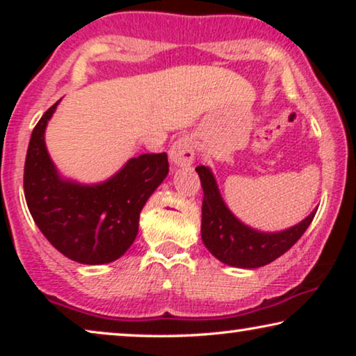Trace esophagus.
I'll return each mask as SVG.
<instances>
[{
  "label": "esophagus",
  "mask_w": 356,
  "mask_h": 356,
  "mask_svg": "<svg viewBox=\"0 0 356 356\" xmlns=\"http://www.w3.org/2000/svg\"><path fill=\"white\" fill-rule=\"evenodd\" d=\"M170 160L178 167H188L194 162V140L191 136H181L170 149Z\"/></svg>",
  "instance_id": "1"
}]
</instances>
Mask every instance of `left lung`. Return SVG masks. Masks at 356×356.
I'll use <instances>...</instances> for the list:
<instances>
[{
  "instance_id": "left-lung-1",
  "label": "left lung",
  "mask_w": 356,
  "mask_h": 356,
  "mask_svg": "<svg viewBox=\"0 0 356 356\" xmlns=\"http://www.w3.org/2000/svg\"><path fill=\"white\" fill-rule=\"evenodd\" d=\"M204 191L202 199V241L209 251L223 264L256 269L270 264L290 250L309 227L316 211L298 225L279 233H262L241 223L223 202L216 178L204 165L196 167Z\"/></svg>"
}]
</instances>
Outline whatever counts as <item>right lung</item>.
<instances>
[{
  "instance_id": "1",
  "label": "right lung",
  "mask_w": 356,
  "mask_h": 356,
  "mask_svg": "<svg viewBox=\"0 0 356 356\" xmlns=\"http://www.w3.org/2000/svg\"><path fill=\"white\" fill-rule=\"evenodd\" d=\"M58 102L32 131L24 194L40 232L61 254L81 264H106L123 256L138 235L139 216L168 175L167 154L131 159L108 181L84 186L60 178L45 147V128Z\"/></svg>"
}]
</instances>
